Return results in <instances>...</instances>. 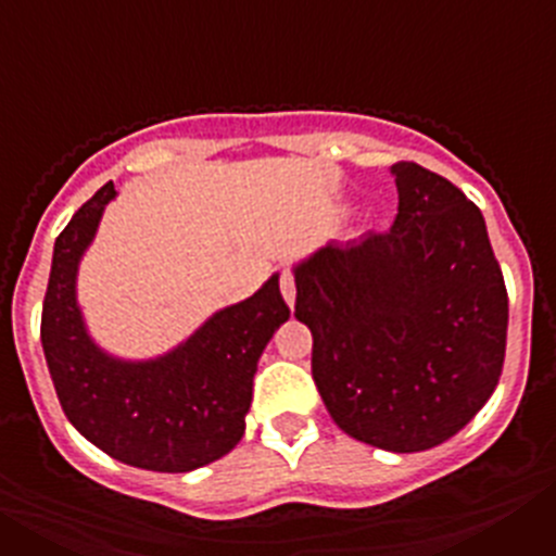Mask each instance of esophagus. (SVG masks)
Wrapping results in <instances>:
<instances>
[{
	"label": "esophagus",
	"instance_id": "obj_1",
	"mask_svg": "<svg viewBox=\"0 0 556 556\" xmlns=\"http://www.w3.org/2000/svg\"><path fill=\"white\" fill-rule=\"evenodd\" d=\"M281 294H283V301H287V306L292 308L294 298H298V289H294V275L289 273V269H283L281 273Z\"/></svg>",
	"mask_w": 556,
	"mask_h": 556
}]
</instances>
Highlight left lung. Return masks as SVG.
<instances>
[{
  "label": "left lung",
  "mask_w": 556,
  "mask_h": 556,
  "mask_svg": "<svg viewBox=\"0 0 556 556\" xmlns=\"http://www.w3.org/2000/svg\"><path fill=\"white\" fill-rule=\"evenodd\" d=\"M387 233L328 242L294 264V317L333 424L392 454L434 448L488 404L509 301L481 211L451 180L392 164Z\"/></svg>",
  "instance_id": "1"
}]
</instances>
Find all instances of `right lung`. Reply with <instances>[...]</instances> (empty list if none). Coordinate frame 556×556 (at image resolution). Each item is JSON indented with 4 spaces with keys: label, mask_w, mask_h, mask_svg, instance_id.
Masks as SVG:
<instances>
[{
    "label": "right lung",
    "mask_w": 556,
    "mask_h": 556,
    "mask_svg": "<svg viewBox=\"0 0 556 556\" xmlns=\"http://www.w3.org/2000/svg\"><path fill=\"white\" fill-rule=\"evenodd\" d=\"M113 198V184L102 186L55 239L41 314L43 356L68 424L88 443L132 468L189 473L242 440L258 358L289 320V306L275 273L248 301L214 312L161 356L102 351L77 303V269Z\"/></svg>",
    "instance_id": "obj_1"
}]
</instances>
